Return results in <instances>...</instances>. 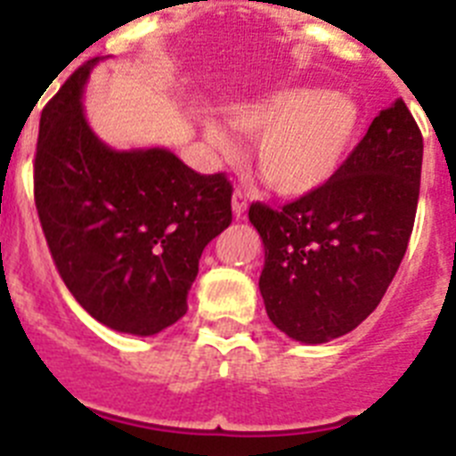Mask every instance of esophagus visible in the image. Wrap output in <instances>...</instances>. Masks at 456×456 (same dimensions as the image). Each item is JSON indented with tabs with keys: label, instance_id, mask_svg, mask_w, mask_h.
I'll use <instances>...</instances> for the list:
<instances>
[{
	"label": "esophagus",
	"instance_id": "1",
	"mask_svg": "<svg viewBox=\"0 0 456 456\" xmlns=\"http://www.w3.org/2000/svg\"><path fill=\"white\" fill-rule=\"evenodd\" d=\"M248 203H247V193L240 191V189H235L232 191V215H235V219H244V212H247Z\"/></svg>",
	"mask_w": 456,
	"mask_h": 456
}]
</instances>
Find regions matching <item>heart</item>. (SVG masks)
I'll use <instances>...</instances> for the list:
<instances>
[{
    "instance_id": "b5f03b06",
    "label": "heart",
    "mask_w": 456,
    "mask_h": 456,
    "mask_svg": "<svg viewBox=\"0 0 456 456\" xmlns=\"http://www.w3.org/2000/svg\"><path fill=\"white\" fill-rule=\"evenodd\" d=\"M228 123L253 141V168L272 191L301 199L315 193L342 167L358 132L354 102L338 93L294 86L231 109ZM208 141L225 159L237 143L224 127L208 125Z\"/></svg>"
}]
</instances>
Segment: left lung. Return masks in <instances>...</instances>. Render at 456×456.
<instances>
[{"label":"left lung","mask_w":456,"mask_h":456,"mask_svg":"<svg viewBox=\"0 0 456 456\" xmlns=\"http://www.w3.org/2000/svg\"><path fill=\"white\" fill-rule=\"evenodd\" d=\"M420 168V127L397 100L324 187L281 209L248 208L265 244L260 294L276 329L320 345L377 308L413 232Z\"/></svg>","instance_id":"obj_1"}]
</instances>
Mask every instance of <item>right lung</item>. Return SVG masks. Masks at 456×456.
<instances>
[{
	"label": "right lung",
	"instance_id": "right-lung-1",
	"mask_svg": "<svg viewBox=\"0 0 456 456\" xmlns=\"http://www.w3.org/2000/svg\"><path fill=\"white\" fill-rule=\"evenodd\" d=\"M91 59L40 114L34 199L59 276L88 315L155 336L187 313L203 248L231 225L232 184L164 151H111L82 107Z\"/></svg>",
	"mask_w": 456,
	"mask_h": 456
}]
</instances>
